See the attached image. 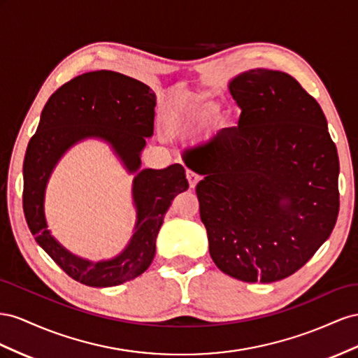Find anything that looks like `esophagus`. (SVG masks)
<instances>
[{
    "label": "esophagus",
    "mask_w": 358,
    "mask_h": 358,
    "mask_svg": "<svg viewBox=\"0 0 358 358\" xmlns=\"http://www.w3.org/2000/svg\"><path fill=\"white\" fill-rule=\"evenodd\" d=\"M186 177H187V180H189V185H190L192 189H195L198 182L201 181V177L198 176V173L192 172V171H187V172H186Z\"/></svg>",
    "instance_id": "esophagus-1"
}]
</instances>
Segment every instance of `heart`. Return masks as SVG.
Returning <instances> with one entry per match:
<instances>
[{
  "instance_id": "obj_1",
  "label": "heart",
  "mask_w": 358,
  "mask_h": 358,
  "mask_svg": "<svg viewBox=\"0 0 358 358\" xmlns=\"http://www.w3.org/2000/svg\"><path fill=\"white\" fill-rule=\"evenodd\" d=\"M217 112V103L210 97H192L177 106L172 122L176 127H190L207 121Z\"/></svg>"
}]
</instances>
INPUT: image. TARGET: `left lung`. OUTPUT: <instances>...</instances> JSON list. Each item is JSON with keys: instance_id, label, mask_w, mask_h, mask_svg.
<instances>
[{"instance_id": "8db88e82", "label": "left lung", "mask_w": 358, "mask_h": 358, "mask_svg": "<svg viewBox=\"0 0 358 358\" xmlns=\"http://www.w3.org/2000/svg\"><path fill=\"white\" fill-rule=\"evenodd\" d=\"M229 91L241 109L224 129L185 152L210 255L243 282L288 278L330 237L339 214V157L324 112L291 75L253 69Z\"/></svg>"}]
</instances>
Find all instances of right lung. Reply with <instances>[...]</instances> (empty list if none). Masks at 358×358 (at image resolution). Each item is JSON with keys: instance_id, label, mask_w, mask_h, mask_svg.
Returning <instances> with one entry per match:
<instances>
[{"instance_id": "obj_1", "label": "right lung", "mask_w": 358, "mask_h": 358, "mask_svg": "<svg viewBox=\"0 0 358 358\" xmlns=\"http://www.w3.org/2000/svg\"><path fill=\"white\" fill-rule=\"evenodd\" d=\"M156 94L141 80L99 70L76 76L49 97L24 159V213L36 241L71 279L105 288L144 273L155 258L163 216L178 193L189 189L178 163L166 169H142L134 180L138 210L136 234L120 257L103 263L76 259L59 247L45 228L43 198L47 178L75 141L96 136L108 140L131 171L141 166L145 138L155 130Z\"/></svg>"}]
</instances>
